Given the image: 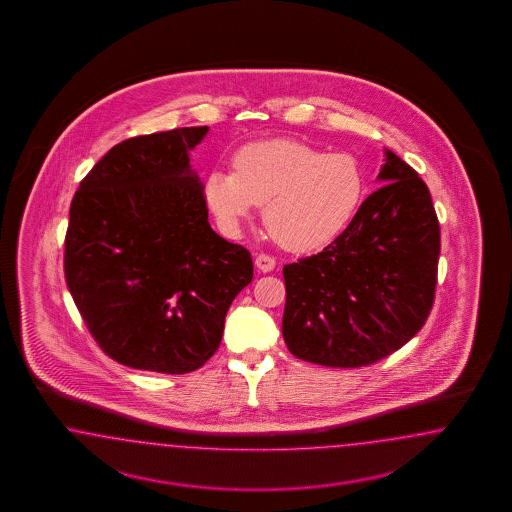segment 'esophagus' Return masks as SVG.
Here are the masks:
<instances>
[{"instance_id": "esophagus-1", "label": "esophagus", "mask_w": 512, "mask_h": 512, "mask_svg": "<svg viewBox=\"0 0 512 512\" xmlns=\"http://www.w3.org/2000/svg\"><path fill=\"white\" fill-rule=\"evenodd\" d=\"M255 266H257L261 272H272V270L276 268V259H274L272 255L261 253V255H257V259H255Z\"/></svg>"}]
</instances>
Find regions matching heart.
Returning a JSON list of instances; mask_svg holds the SVG:
<instances>
[{"mask_svg": "<svg viewBox=\"0 0 512 512\" xmlns=\"http://www.w3.org/2000/svg\"><path fill=\"white\" fill-rule=\"evenodd\" d=\"M233 171H212L206 202L234 231L257 204L279 246L291 251L323 248L353 221L364 199V174L349 154H325L304 142H251L234 154Z\"/></svg>", "mask_w": 512, "mask_h": 512, "instance_id": "b5f03b06", "label": "heart"}]
</instances>
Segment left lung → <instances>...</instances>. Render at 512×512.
<instances>
[{
	"label": "left lung",
	"instance_id": "left-lung-1",
	"mask_svg": "<svg viewBox=\"0 0 512 512\" xmlns=\"http://www.w3.org/2000/svg\"><path fill=\"white\" fill-rule=\"evenodd\" d=\"M379 180L332 244L283 266V340L296 358L368 366L403 347L432 311L441 231L428 186L390 150Z\"/></svg>",
	"mask_w": 512,
	"mask_h": 512
}]
</instances>
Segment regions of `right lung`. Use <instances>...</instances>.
<instances>
[{
	"instance_id": "add662e5",
	"label": "right lung",
	"mask_w": 512,
	"mask_h": 512,
	"mask_svg": "<svg viewBox=\"0 0 512 512\" xmlns=\"http://www.w3.org/2000/svg\"><path fill=\"white\" fill-rule=\"evenodd\" d=\"M208 127L116 144L71 202L63 272L93 340L144 372L189 373L221 343L251 253L212 231L189 155Z\"/></svg>"
}]
</instances>
